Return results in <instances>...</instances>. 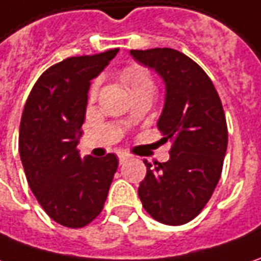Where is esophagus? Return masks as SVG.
Returning a JSON list of instances; mask_svg holds the SVG:
<instances>
[{"label":"esophagus","mask_w":261,"mask_h":261,"mask_svg":"<svg viewBox=\"0 0 261 261\" xmlns=\"http://www.w3.org/2000/svg\"><path fill=\"white\" fill-rule=\"evenodd\" d=\"M118 159H120V163L124 164V163H127L128 160H131V159H133V155H130V154H127V153H120L118 154Z\"/></svg>","instance_id":"34e87169"}]
</instances>
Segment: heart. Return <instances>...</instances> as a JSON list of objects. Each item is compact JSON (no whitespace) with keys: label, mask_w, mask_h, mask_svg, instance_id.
<instances>
[{"label":"heart","mask_w":261,"mask_h":261,"mask_svg":"<svg viewBox=\"0 0 261 261\" xmlns=\"http://www.w3.org/2000/svg\"><path fill=\"white\" fill-rule=\"evenodd\" d=\"M120 77L124 81V84L130 88L133 94L143 93V91H153L154 93L153 75L150 74V71L145 67L140 65V64L133 63L125 65L120 72ZM98 90H100L98 81H94L90 87V90H88V100H95L98 95Z\"/></svg>","instance_id":"obj_1"}]
</instances>
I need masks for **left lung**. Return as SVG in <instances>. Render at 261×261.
<instances>
[{"label": "left lung", "mask_w": 261, "mask_h": 261, "mask_svg": "<svg viewBox=\"0 0 261 261\" xmlns=\"http://www.w3.org/2000/svg\"><path fill=\"white\" fill-rule=\"evenodd\" d=\"M138 63L154 68L166 83V104L157 123L171 141L170 160H144L138 187L145 212L168 226L196 219L212 198L223 171L228 131L219 93L204 70L173 48L131 49Z\"/></svg>", "instance_id": "8db88e82"}]
</instances>
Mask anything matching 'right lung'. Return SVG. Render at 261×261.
I'll return each mask as SVG.
<instances>
[{"mask_svg": "<svg viewBox=\"0 0 261 261\" xmlns=\"http://www.w3.org/2000/svg\"><path fill=\"white\" fill-rule=\"evenodd\" d=\"M117 53L70 57L51 65L24 106L18 150L27 181L44 212L64 227H84L102 212L118 167L116 154L81 159L77 150L90 81Z\"/></svg>", "mask_w": 261, "mask_h": 261, "instance_id": "right-lung-1", "label": "right lung"}]
</instances>
